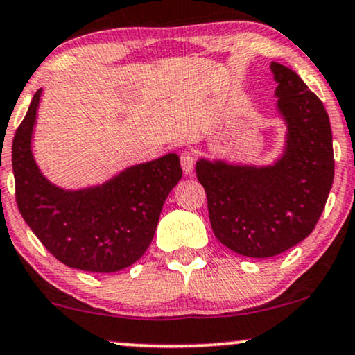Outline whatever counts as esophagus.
Returning <instances> with one entry per match:
<instances>
[{
	"label": "esophagus",
	"mask_w": 355,
	"mask_h": 355,
	"mask_svg": "<svg viewBox=\"0 0 355 355\" xmlns=\"http://www.w3.org/2000/svg\"><path fill=\"white\" fill-rule=\"evenodd\" d=\"M194 164H196V156H194V153H191V151H182V153H181V166H182V171H184L186 174H192V171H194Z\"/></svg>",
	"instance_id": "1"
}]
</instances>
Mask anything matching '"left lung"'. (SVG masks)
<instances>
[{
	"label": "left lung",
	"mask_w": 355,
	"mask_h": 355,
	"mask_svg": "<svg viewBox=\"0 0 355 355\" xmlns=\"http://www.w3.org/2000/svg\"><path fill=\"white\" fill-rule=\"evenodd\" d=\"M286 146L270 166L199 159L196 174L207 194L217 240L235 253L268 258L286 252L316 227L334 181L327 112L291 69L271 62Z\"/></svg>",
	"instance_id": "obj_1"
}]
</instances>
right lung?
I'll return each instance as SVG.
<instances>
[{
    "label": "right lung",
    "instance_id": "1",
    "mask_svg": "<svg viewBox=\"0 0 355 355\" xmlns=\"http://www.w3.org/2000/svg\"><path fill=\"white\" fill-rule=\"evenodd\" d=\"M42 90L34 94L12 139V173L21 216L44 247L71 268L113 273L150 247L161 209L182 178L176 153L131 166L110 181L67 191L44 178L31 139Z\"/></svg>",
    "mask_w": 355,
    "mask_h": 355
}]
</instances>
